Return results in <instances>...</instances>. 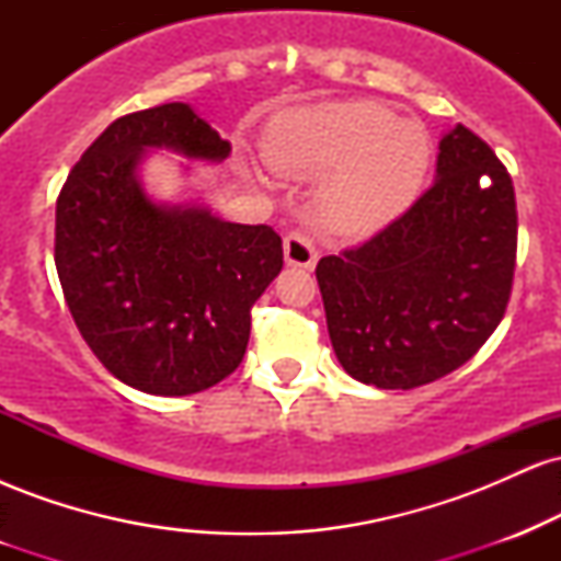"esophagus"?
Returning a JSON list of instances; mask_svg holds the SVG:
<instances>
[{"mask_svg":"<svg viewBox=\"0 0 561 561\" xmlns=\"http://www.w3.org/2000/svg\"><path fill=\"white\" fill-rule=\"evenodd\" d=\"M319 253L313 248L311 237H306L302 231H289L285 237V261L287 266H298V268H311L317 263Z\"/></svg>","mask_w":561,"mask_h":561,"instance_id":"1","label":"esophagus"}]
</instances>
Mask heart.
I'll return each mask as SVG.
<instances>
[{
    "instance_id": "obj_1",
    "label": "heart",
    "mask_w": 561,
    "mask_h": 561,
    "mask_svg": "<svg viewBox=\"0 0 561 561\" xmlns=\"http://www.w3.org/2000/svg\"><path fill=\"white\" fill-rule=\"evenodd\" d=\"M279 176L319 182L321 227L343 237L375 234L414 203L433 147L422 126L371 100L327 102L289 113L266 139Z\"/></svg>"
}]
</instances>
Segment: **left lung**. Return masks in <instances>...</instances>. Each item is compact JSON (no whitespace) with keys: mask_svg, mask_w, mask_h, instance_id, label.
<instances>
[{"mask_svg":"<svg viewBox=\"0 0 561 561\" xmlns=\"http://www.w3.org/2000/svg\"><path fill=\"white\" fill-rule=\"evenodd\" d=\"M517 199L467 126L440 139L435 184L358 248L319 261L334 356L353 379L411 390L450 375L506 313Z\"/></svg>","mask_w":561,"mask_h":561,"instance_id":"8db88e82","label":"left lung"}]
</instances>
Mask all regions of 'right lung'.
<instances>
[{"label":"right lung","instance_id":"right-lung-1","mask_svg":"<svg viewBox=\"0 0 561 561\" xmlns=\"http://www.w3.org/2000/svg\"><path fill=\"white\" fill-rule=\"evenodd\" d=\"M147 150L221 163L231 145L184 102L113 121L57 197L55 266L70 317L113 377L150 396H192L240 366L250 308L285 253L266 224L156 203L139 182Z\"/></svg>","mask_w":561,"mask_h":561}]
</instances>
